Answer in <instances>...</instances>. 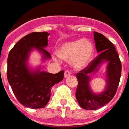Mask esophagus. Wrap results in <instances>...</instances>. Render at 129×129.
Segmentation results:
<instances>
[{
  "label": "esophagus",
  "instance_id": "obj_1",
  "mask_svg": "<svg viewBox=\"0 0 129 129\" xmlns=\"http://www.w3.org/2000/svg\"><path fill=\"white\" fill-rule=\"evenodd\" d=\"M69 75H71V72H69V70H66L64 72V78H67V76H69Z\"/></svg>",
  "mask_w": 129,
  "mask_h": 129
}]
</instances>
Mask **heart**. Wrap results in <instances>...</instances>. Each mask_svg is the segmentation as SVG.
Returning <instances> with one entry per match:
<instances>
[{
  "label": "heart",
  "mask_w": 129,
  "mask_h": 129,
  "mask_svg": "<svg viewBox=\"0 0 129 129\" xmlns=\"http://www.w3.org/2000/svg\"><path fill=\"white\" fill-rule=\"evenodd\" d=\"M94 53V46L87 40H78L63 43L57 54L64 60H71L72 66L76 69H83L89 64Z\"/></svg>",
  "instance_id": "1"
}]
</instances>
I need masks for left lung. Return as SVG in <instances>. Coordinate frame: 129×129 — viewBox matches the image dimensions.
<instances>
[{
	"label": "left lung",
	"instance_id": "1",
	"mask_svg": "<svg viewBox=\"0 0 129 129\" xmlns=\"http://www.w3.org/2000/svg\"><path fill=\"white\" fill-rule=\"evenodd\" d=\"M96 51L99 54L87 66L76 74L78 86L76 97L78 103L85 110L99 109L110 102L115 95L121 74V63L115 47L104 35L94 32ZM104 61H108L107 87L100 94H95L89 87V74L98 70Z\"/></svg>",
	"mask_w": 129,
	"mask_h": 129
}]
</instances>
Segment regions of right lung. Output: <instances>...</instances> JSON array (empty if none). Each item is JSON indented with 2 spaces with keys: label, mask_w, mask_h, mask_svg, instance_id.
<instances>
[{
  "label": "right lung",
  "mask_w": 129,
  "mask_h": 129,
  "mask_svg": "<svg viewBox=\"0 0 129 129\" xmlns=\"http://www.w3.org/2000/svg\"><path fill=\"white\" fill-rule=\"evenodd\" d=\"M48 35L46 32L28 34L14 46L8 55L7 77L14 94L20 104L33 109L46 106L52 87L64 78L63 70L51 74L40 72V69L33 71L28 67L29 53L33 48L42 53L44 60L51 57L44 48L48 45Z\"/></svg>",
  "instance_id": "add662e5"
}]
</instances>
